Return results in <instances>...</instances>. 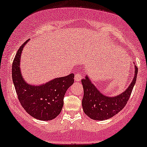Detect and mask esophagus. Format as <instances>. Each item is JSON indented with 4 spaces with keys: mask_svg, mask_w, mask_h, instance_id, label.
<instances>
[{
    "mask_svg": "<svg viewBox=\"0 0 147 147\" xmlns=\"http://www.w3.org/2000/svg\"><path fill=\"white\" fill-rule=\"evenodd\" d=\"M82 74H75V80L77 81V82H79V81L81 80V79H82Z\"/></svg>",
    "mask_w": 147,
    "mask_h": 147,
    "instance_id": "34e87169",
    "label": "esophagus"
}]
</instances>
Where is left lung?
I'll list each match as a JSON object with an SVG mask.
<instances>
[{"instance_id":"obj_1","label":"left lung","mask_w":147,"mask_h":147,"mask_svg":"<svg viewBox=\"0 0 147 147\" xmlns=\"http://www.w3.org/2000/svg\"><path fill=\"white\" fill-rule=\"evenodd\" d=\"M135 74L133 80L123 93L115 97L106 96L100 93L90 80L88 76L82 80L84 89L82 105L84 113L93 120L104 121L119 113L129 100L136 84L138 67L135 65Z\"/></svg>"}]
</instances>
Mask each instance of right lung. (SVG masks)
Listing matches in <instances>:
<instances>
[{
	"label": "right lung",
	"mask_w": 147,
	"mask_h": 147,
	"mask_svg": "<svg viewBox=\"0 0 147 147\" xmlns=\"http://www.w3.org/2000/svg\"><path fill=\"white\" fill-rule=\"evenodd\" d=\"M22 46L12 65V78L18 99L28 115L41 121H50L61 113L63 99L67 90L74 82V74L65 77L57 78L39 86L30 85L23 78L20 67L23 48Z\"/></svg>",
	"instance_id": "add662e5"
}]
</instances>
